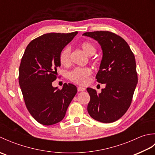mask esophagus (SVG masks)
Here are the masks:
<instances>
[{"instance_id":"1","label":"esophagus","mask_w":155,"mask_h":155,"mask_svg":"<svg viewBox=\"0 0 155 155\" xmlns=\"http://www.w3.org/2000/svg\"><path fill=\"white\" fill-rule=\"evenodd\" d=\"M77 90H78V91L81 92V91H84L85 90H86V88L84 87H78Z\"/></svg>"}]
</instances>
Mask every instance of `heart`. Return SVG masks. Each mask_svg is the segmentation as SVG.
Masks as SVG:
<instances>
[{
	"label": "heart",
	"instance_id": "heart-1",
	"mask_svg": "<svg viewBox=\"0 0 155 155\" xmlns=\"http://www.w3.org/2000/svg\"><path fill=\"white\" fill-rule=\"evenodd\" d=\"M80 47L83 51L88 55H93L96 52V47L93 42L88 41H84L80 43ZM59 61L63 66H68L71 62V49L68 47H64L61 51L59 54ZM92 74V71L88 67H78L69 72L68 78L72 82L78 84H85L88 78Z\"/></svg>",
	"mask_w": 155,
	"mask_h": 155
}]
</instances>
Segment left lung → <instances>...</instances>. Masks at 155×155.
<instances>
[{"mask_svg":"<svg viewBox=\"0 0 155 155\" xmlns=\"http://www.w3.org/2000/svg\"><path fill=\"white\" fill-rule=\"evenodd\" d=\"M83 35L94 38L101 46L103 58L96 79L106 84L101 93L87 88L91 97L88 113L97 121L113 123L123 116L132 102L138 83L135 57L127 42L113 32L101 31Z\"/></svg>","mask_w":155,"mask_h":155,"instance_id":"1","label":"left lung"}]
</instances>
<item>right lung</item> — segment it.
I'll return each mask as SVG.
<instances>
[{"mask_svg":"<svg viewBox=\"0 0 155 155\" xmlns=\"http://www.w3.org/2000/svg\"><path fill=\"white\" fill-rule=\"evenodd\" d=\"M78 33L45 34L28 45L19 67L18 82L29 113L38 123L52 125L63 119L72 98L75 85L64 83L61 90L52 86L61 66V51Z\"/></svg>","mask_w":155,"mask_h":155,"instance_id":"obj_1","label":"right lung"}]
</instances>
